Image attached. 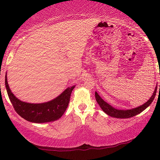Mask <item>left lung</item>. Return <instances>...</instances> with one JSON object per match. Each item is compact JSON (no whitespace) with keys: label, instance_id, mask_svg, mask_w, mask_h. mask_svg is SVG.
Returning <instances> with one entry per match:
<instances>
[{"label":"left lung","instance_id":"left-lung-1","mask_svg":"<svg viewBox=\"0 0 160 160\" xmlns=\"http://www.w3.org/2000/svg\"><path fill=\"white\" fill-rule=\"evenodd\" d=\"M158 86H156L155 90L154 92V93L152 94L150 99L148 101L145 103L144 104H142V106H140L137 108H135V109H128V110H118L114 109V108L112 107V106H110L109 104H107L106 102H104L101 97H99V95L97 92H95V98L97 103H98L100 107L102 108V109L104 111V112L112 117H114V118H131L132 117V116H136L138 113H141L143 112L146 108L150 106V104L155 99V97L156 95V92H157V88ZM160 88V86H159Z\"/></svg>","mask_w":160,"mask_h":160}]
</instances>
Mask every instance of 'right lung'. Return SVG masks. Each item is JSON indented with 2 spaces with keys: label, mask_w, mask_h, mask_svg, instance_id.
<instances>
[{
  "label": "right lung",
  "mask_w": 160,
  "mask_h": 160,
  "mask_svg": "<svg viewBox=\"0 0 160 160\" xmlns=\"http://www.w3.org/2000/svg\"><path fill=\"white\" fill-rule=\"evenodd\" d=\"M5 87L13 108L22 118L33 123H46L60 118L66 112L75 85L67 88L56 99L42 104H30L23 102L16 98L10 90L6 75Z\"/></svg>",
  "instance_id": "1"
}]
</instances>
